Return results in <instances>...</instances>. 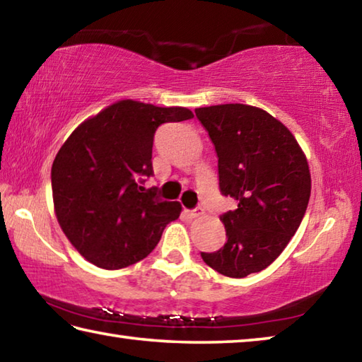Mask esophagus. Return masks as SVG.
I'll return each mask as SVG.
<instances>
[{
    "label": "esophagus",
    "instance_id": "34e87169",
    "mask_svg": "<svg viewBox=\"0 0 362 362\" xmlns=\"http://www.w3.org/2000/svg\"><path fill=\"white\" fill-rule=\"evenodd\" d=\"M187 212V216L189 217V218H196V217H199V216H203L204 214V209L203 207H194V209H189V211H185Z\"/></svg>",
    "mask_w": 362,
    "mask_h": 362
}]
</instances>
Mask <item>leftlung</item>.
Wrapping results in <instances>:
<instances>
[{
	"mask_svg": "<svg viewBox=\"0 0 362 362\" xmlns=\"http://www.w3.org/2000/svg\"><path fill=\"white\" fill-rule=\"evenodd\" d=\"M194 113L216 146L220 193L238 201L220 216L225 246L201 257L223 276L246 278L272 265L302 223L308 163L291 131L265 110L225 103Z\"/></svg>",
	"mask_w": 362,
	"mask_h": 362,
	"instance_id": "obj_1",
	"label": "left lung"
}]
</instances>
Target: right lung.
Listing matches in <instances>:
<instances>
[{
    "mask_svg": "<svg viewBox=\"0 0 362 362\" xmlns=\"http://www.w3.org/2000/svg\"><path fill=\"white\" fill-rule=\"evenodd\" d=\"M193 118L188 108L121 100L78 126L52 163L54 209L86 260L119 269L145 259L182 206L164 201L153 175L151 150L164 122Z\"/></svg>",
    "mask_w": 362,
    "mask_h": 362,
    "instance_id": "add662e5",
    "label": "right lung"
}]
</instances>
